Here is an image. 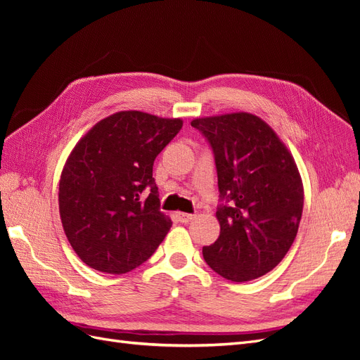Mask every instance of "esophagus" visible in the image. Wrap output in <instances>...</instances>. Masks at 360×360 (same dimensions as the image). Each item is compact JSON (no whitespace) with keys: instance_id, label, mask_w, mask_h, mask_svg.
<instances>
[{"instance_id":"obj_1","label":"esophagus","mask_w":360,"mask_h":360,"mask_svg":"<svg viewBox=\"0 0 360 360\" xmlns=\"http://www.w3.org/2000/svg\"><path fill=\"white\" fill-rule=\"evenodd\" d=\"M177 219L181 222V224H188V222H191L192 219H193V214H191V213H177Z\"/></svg>"}]
</instances>
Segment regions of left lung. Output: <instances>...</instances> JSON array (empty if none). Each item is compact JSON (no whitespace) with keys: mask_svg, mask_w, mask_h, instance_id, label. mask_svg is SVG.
<instances>
[{"mask_svg":"<svg viewBox=\"0 0 360 360\" xmlns=\"http://www.w3.org/2000/svg\"><path fill=\"white\" fill-rule=\"evenodd\" d=\"M209 143L217 172L221 224L217 240L202 248L205 263L228 281L263 276L285 257L303 210L296 163L274 130L246 112L191 123Z\"/></svg>","mask_w":360,"mask_h":360,"instance_id":"obj_1","label":"left lung"}]
</instances>
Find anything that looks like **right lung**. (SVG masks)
<instances>
[{
  "instance_id": "add662e5",
  "label": "right lung",
  "mask_w": 360,
  "mask_h": 360,
  "mask_svg": "<svg viewBox=\"0 0 360 360\" xmlns=\"http://www.w3.org/2000/svg\"><path fill=\"white\" fill-rule=\"evenodd\" d=\"M180 118L123 111L103 118L70 153L60 180V216L86 266L126 274L155 254L172 225L160 212L153 163Z\"/></svg>"
}]
</instances>
